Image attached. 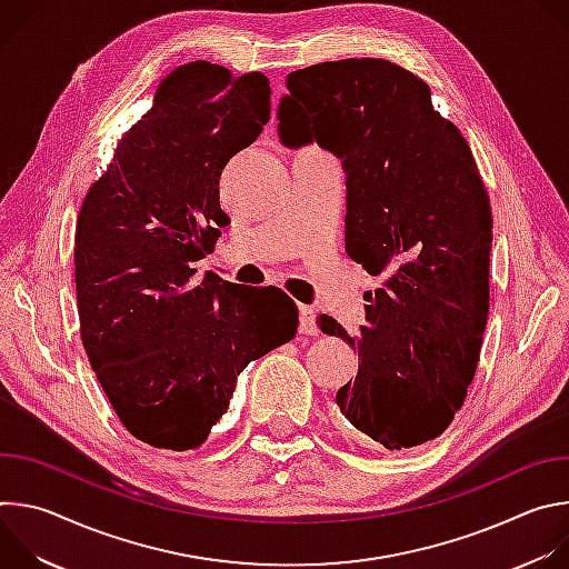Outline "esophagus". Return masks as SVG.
<instances>
[{"instance_id": "esophagus-1", "label": "esophagus", "mask_w": 569, "mask_h": 569, "mask_svg": "<svg viewBox=\"0 0 569 569\" xmlns=\"http://www.w3.org/2000/svg\"><path fill=\"white\" fill-rule=\"evenodd\" d=\"M299 331L306 336H317V312L312 306L299 303Z\"/></svg>"}]
</instances>
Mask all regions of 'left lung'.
I'll list each match as a JSON object with an SVG mask.
<instances>
[{
    "instance_id": "1",
    "label": "left lung",
    "mask_w": 569,
    "mask_h": 569,
    "mask_svg": "<svg viewBox=\"0 0 569 569\" xmlns=\"http://www.w3.org/2000/svg\"><path fill=\"white\" fill-rule=\"evenodd\" d=\"M279 103L288 148L317 141L347 173V254L378 277L351 338L358 376L336 402L387 450L437 439L461 410L489 315L493 218L468 141L432 108L428 83L382 58L290 71Z\"/></svg>"
}]
</instances>
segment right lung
I'll list each match as a JSON object with an SVG mask.
<instances>
[{
	"label": "right lung",
	"mask_w": 569,
	"mask_h": 569,
	"mask_svg": "<svg viewBox=\"0 0 569 569\" xmlns=\"http://www.w3.org/2000/svg\"><path fill=\"white\" fill-rule=\"evenodd\" d=\"M270 94L259 71L173 69L80 207V340L123 428L152 448H200L238 373L297 333V306L279 288L196 279L193 268L229 224L218 180L261 134Z\"/></svg>",
	"instance_id": "add662e5"
}]
</instances>
